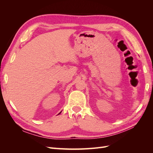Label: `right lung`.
Returning a JSON list of instances; mask_svg holds the SVG:
<instances>
[{
    "label": "right lung",
    "instance_id": "right-lung-1",
    "mask_svg": "<svg viewBox=\"0 0 153 153\" xmlns=\"http://www.w3.org/2000/svg\"><path fill=\"white\" fill-rule=\"evenodd\" d=\"M61 112H62V111H61V112H60V113H59V114H61ZM59 114H58V115H59Z\"/></svg>",
    "mask_w": 153,
    "mask_h": 153
}]
</instances>
